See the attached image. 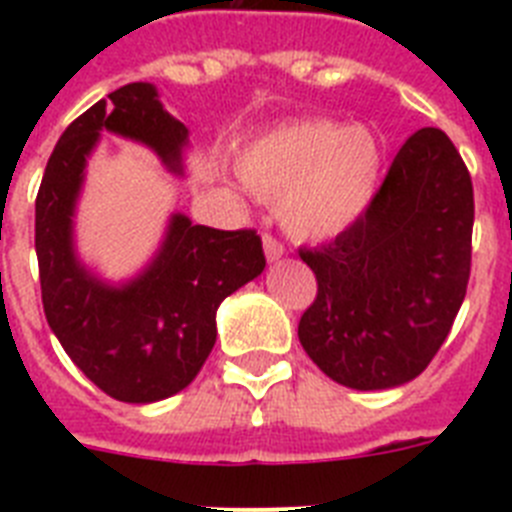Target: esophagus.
Instances as JSON below:
<instances>
[{"label": "esophagus", "instance_id": "obj_1", "mask_svg": "<svg viewBox=\"0 0 512 512\" xmlns=\"http://www.w3.org/2000/svg\"><path fill=\"white\" fill-rule=\"evenodd\" d=\"M264 253H266V261H279L284 256V246L274 238V235L266 233L264 235Z\"/></svg>", "mask_w": 512, "mask_h": 512}]
</instances>
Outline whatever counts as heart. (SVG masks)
<instances>
[{
    "label": "heart",
    "mask_w": 512,
    "mask_h": 512,
    "mask_svg": "<svg viewBox=\"0 0 512 512\" xmlns=\"http://www.w3.org/2000/svg\"><path fill=\"white\" fill-rule=\"evenodd\" d=\"M238 174L259 197L282 202V223L295 238L320 241L369 207L379 146L372 133L341 122H295L253 140L238 156Z\"/></svg>",
    "instance_id": "b5f03b06"
}]
</instances>
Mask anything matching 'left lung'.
<instances>
[{
	"instance_id": "8db88e82",
	"label": "left lung",
	"mask_w": 512,
	"mask_h": 512,
	"mask_svg": "<svg viewBox=\"0 0 512 512\" xmlns=\"http://www.w3.org/2000/svg\"><path fill=\"white\" fill-rule=\"evenodd\" d=\"M472 176L449 135L420 128L397 151L364 215L336 241L300 248L318 297L302 348L351 390L418 377L449 336L472 266Z\"/></svg>"
}]
</instances>
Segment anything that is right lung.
I'll list each match as a JSON object with an SVG mask.
<instances>
[{"instance_id": "1", "label": "right lung", "mask_w": 512, "mask_h": 512, "mask_svg": "<svg viewBox=\"0 0 512 512\" xmlns=\"http://www.w3.org/2000/svg\"><path fill=\"white\" fill-rule=\"evenodd\" d=\"M151 148L184 176L189 130L171 117L148 81L99 99L63 130L35 200V253L48 325L81 372L120 402L166 400L182 392L215 346L220 302L264 271L256 230H215L174 212L156 256L120 284L81 264L74 215L87 158L99 135Z\"/></svg>"}]
</instances>
